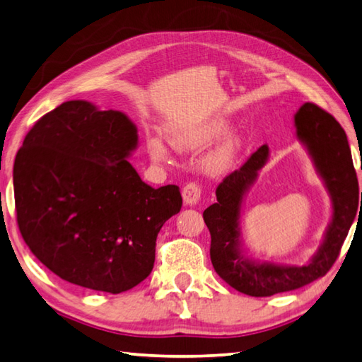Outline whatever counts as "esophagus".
I'll use <instances>...</instances> for the list:
<instances>
[{"instance_id":"34e87169","label":"esophagus","mask_w":362,"mask_h":362,"mask_svg":"<svg viewBox=\"0 0 362 362\" xmlns=\"http://www.w3.org/2000/svg\"><path fill=\"white\" fill-rule=\"evenodd\" d=\"M201 194H202V189L199 185H197V183H187V185L182 189L183 202H185V205H189V207L191 205H196L201 201Z\"/></svg>"}]
</instances>
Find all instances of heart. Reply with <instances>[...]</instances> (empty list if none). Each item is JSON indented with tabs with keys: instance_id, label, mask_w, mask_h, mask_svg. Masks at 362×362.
<instances>
[{
	"instance_id": "heart-1",
	"label": "heart",
	"mask_w": 362,
	"mask_h": 362,
	"mask_svg": "<svg viewBox=\"0 0 362 362\" xmlns=\"http://www.w3.org/2000/svg\"><path fill=\"white\" fill-rule=\"evenodd\" d=\"M228 130L229 122L224 117L202 119L171 129L169 130V141L180 152L199 151V148L214 144L223 134L228 133ZM240 146H242V143H240V138L237 136L223 141L214 152L207 155V158L204 161L205 169L215 175L228 171L237 157ZM147 151L151 158L155 161L168 160V147L160 138H148Z\"/></svg>"
}]
</instances>
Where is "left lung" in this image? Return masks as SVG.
Wrapping results in <instances>:
<instances>
[{"instance_id":"8db88e82","label":"left lung","mask_w":362,"mask_h":362,"mask_svg":"<svg viewBox=\"0 0 362 362\" xmlns=\"http://www.w3.org/2000/svg\"><path fill=\"white\" fill-rule=\"evenodd\" d=\"M296 138L313 160L331 199V219L323 240L308 264L286 265L245 256L242 210L247 191L267 165L270 148L259 147L250 160L216 188L218 202L204 210L210 230V259L219 278L250 296H272L300 288L322 278L334 264L359 209V187L349 139L341 124L314 103H304L295 115ZM362 202V194H361ZM362 207V205H361Z\"/></svg>"}]
</instances>
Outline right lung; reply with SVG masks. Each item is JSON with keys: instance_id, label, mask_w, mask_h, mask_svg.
Wrapping results in <instances>:
<instances>
[{"instance_id": "1", "label": "right lung", "mask_w": 362, "mask_h": 362, "mask_svg": "<svg viewBox=\"0 0 362 362\" xmlns=\"http://www.w3.org/2000/svg\"><path fill=\"white\" fill-rule=\"evenodd\" d=\"M138 129L122 111L64 102L40 117L13 163L17 223L61 279L120 293L151 274L160 229L182 209L177 185L152 188L130 161Z\"/></svg>"}]
</instances>
